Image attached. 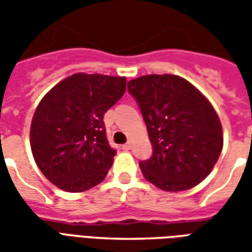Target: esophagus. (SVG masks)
Segmentation results:
<instances>
[{
	"label": "esophagus",
	"mask_w": 252,
	"mask_h": 252,
	"mask_svg": "<svg viewBox=\"0 0 252 252\" xmlns=\"http://www.w3.org/2000/svg\"><path fill=\"white\" fill-rule=\"evenodd\" d=\"M131 147H132L131 142H128V143H126V144H123V150H126V151L131 150Z\"/></svg>",
	"instance_id": "esophagus-1"
}]
</instances>
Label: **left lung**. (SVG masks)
<instances>
[{
	"label": "left lung",
	"instance_id": "8db88e82",
	"mask_svg": "<svg viewBox=\"0 0 252 252\" xmlns=\"http://www.w3.org/2000/svg\"><path fill=\"white\" fill-rule=\"evenodd\" d=\"M147 126L153 155L139 166L144 178L166 191L205 180L222 148V131L211 102L184 78L151 74L128 82Z\"/></svg>",
	"mask_w": 252,
	"mask_h": 252
}]
</instances>
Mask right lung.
Listing matches in <instances>:
<instances>
[{"label":"right lung","mask_w":252,"mask_h":252,"mask_svg":"<svg viewBox=\"0 0 252 252\" xmlns=\"http://www.w3.org/2000/svg\"><path fill=\"white\" fill-rule=\"evenodd\" d=\"M124 77L78 72L43 97L31 124L37 167L59 189L85 191L98 185L113 163L104 115L123 97Z\"/></svg>","instance_id":"1"}]
</instances>
